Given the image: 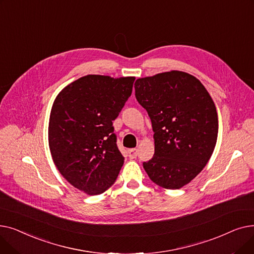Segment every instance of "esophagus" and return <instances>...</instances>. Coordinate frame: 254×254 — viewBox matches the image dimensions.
Here are the masks:
<instances>
[{
  "label": "esophagus",
  "mask_w": 254,
  "mask_h": 254,
  "mask_svg": "<svg viewBox=\"0 0 254 254\" xmlns=\"http://www.w3.org/2000/svg\"><path fill=\"white\" fill-rule=\"evenodd\" d=\"M127 153H128V157L129 158H136L137 155H138V149H136V148L128 149Z\"/></svg>",
  "instance_id": "34e87169"
}]
</instances>
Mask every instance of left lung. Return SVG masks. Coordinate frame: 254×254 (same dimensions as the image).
<instances>
[{
  "mask_svg": "<svg viewBox=\"0 0 254 254\" xmlns=\"http://www.w3.org/2000/svg\"><path fill=\"white\" fill-rule=\"evenodd\" d=\"M135 92L154 131V155L143 167L158 186L179 190L201 173L214 151L215 104L198 79L175 70L137 79Z\"/></svg>",
  "mask_w": 254,
  "mask_h": 254,
  "instance_id": "obj_1",
  "label": "left lung"
}]
</instances>
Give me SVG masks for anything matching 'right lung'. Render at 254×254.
I'll return each mask as SVG.
<instances>
[{
  "label": "right lung",
  "mask_w": 254,
  "mask_h": 254,
  "mask_svg": "<svg viewBox=\"0 0 254 254\" xmlns=\"http://www.w3.org/2000/svg\"><path fill=\"white\" fill-rule=\"evenodd\" d=\"M134 81L87 75L63 88L52 104L48 143L53 163L66 181L89 195L109 189L124 165L112 122Z\"/></svg>",
  "instance_id": "obj_1"
}]
</instances>
